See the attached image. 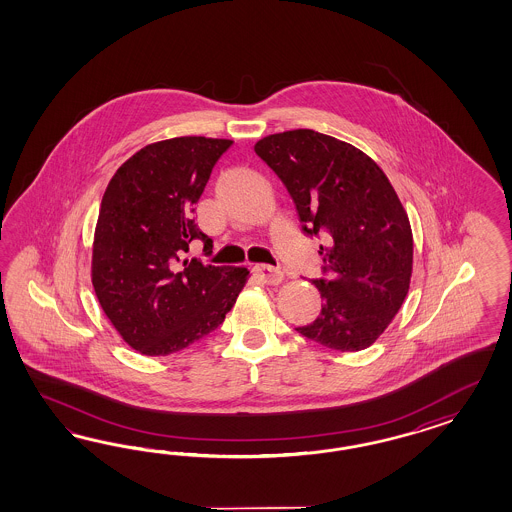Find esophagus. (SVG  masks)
Here are the masks:
<instances>
[{"mask_svg":"<svg viewBox=\"0 0 512 512\" xmlns=\"http://www.w3.org/2000/svg\"><path fill=\"white\" fill-rule=\"evenodd\" d=\"M253 270H255V276L264 281L266 285H279L283 281V272L270 264H259Z\"/></svg>","mask_w":512,"mask_h":512,"instance_id":"34e87169","label":"esophagus"}]
</instances>
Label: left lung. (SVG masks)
I'll list each match as a JSON object with an SVG mask.
<instances>
[{
    "label": "left lung",
    "mask_w": 512,
    "mask_h": 512,
    "mask_svg": "<svg viewBox=\"0 0 512 512\" xmlns=\"http://www.w3.org/2000/svg\"><path fill=\"white\" fill-rule=\"evenodd\" d=\"M255 154L276 172L319 246L326 278L319 317L296 330L341 353L370 347L409 293L413 233L387 174L349 142L293 129L257 140Z\"/></svg>",
    "instance_id": "8db88e82"
}]
</instances>
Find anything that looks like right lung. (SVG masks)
<instances>
[{"label":"right lung","instance_id":"add662e5","mask_svg":"<svg viewBox=\"0 0 512 512\" xmlns=\"http://www.w3.org/2000/svg\"><path fill=\"white\" fill-rule=\"evenodd\" d=\"M233 140L176 137L140 148L114 172L93 234L97 300L127 345L167 357L223 323L249 278L244 266L178 264L191 240H212L193 212Z\"/></svg>","mask_w":512,"mask_h":512}]
</instances>
